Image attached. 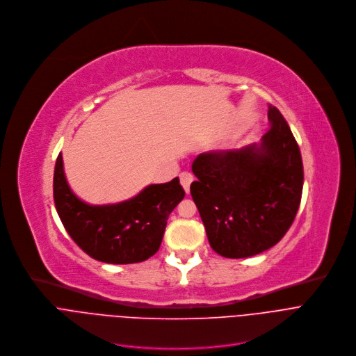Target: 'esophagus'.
Instances as JSON below:
<instances>
[{
  "instance_id": "esophagus-1",
  "label": "esophagus",
  "mask_w": 356,
  "mask_h": 356,
  "mask_svg": "<svg viewBox=\"0 0 356 356\" xmlns=\"http://www.w3.org/2000/svg\"><path fill=\"white\" fill-rule=\"evenodd\" d=\"M179 179H181L182 188H184L185 192L188 193V192H189V186H191V184H192V181H193V175H192L191 172H182V174L179 175Z\"/></svg>"
}]
</instances>
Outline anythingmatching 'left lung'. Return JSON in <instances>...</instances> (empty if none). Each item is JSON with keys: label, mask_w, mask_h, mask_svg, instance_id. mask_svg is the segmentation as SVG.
<instances>
[{"label": "left lung", "mask_w": 356, "mask_h": 356, "mask_svg": "<svg viewBox=\"0 0 356 356\" xmlns=\"http://www.w3.org/2000/svg\"><path fill=\"white\" fill-rule=\"evenodd\" d=\"M261 143L199 154L191 195L210 247L226 258H247L273 247L299 210L303 163L292 130L272 105Z\"/></svg>", "instance_id": "1"}]
</instances>
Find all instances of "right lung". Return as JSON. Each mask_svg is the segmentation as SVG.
I'll return each mask as SVG.
<instances>
[{
	"label": "right lung",
	"mask_w": 356,
	"mask_h": 356,
	"mask_svg": "<svg viewBox=\"0 0 356 356\" xmlns=\"http://www.w3.org/2000/svg\"><path fill=\"white\" fill-rule=\"evenodd\" d=\"M53 195L64 229L84 252L106 264H136L159 251L168 216L185 191L177 177L165 184L149 185L119 203L88 204L68 186L60 153Z\"/></svg>",
	"instance_id": "obj_1"
}]
</instances>
